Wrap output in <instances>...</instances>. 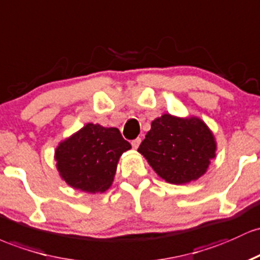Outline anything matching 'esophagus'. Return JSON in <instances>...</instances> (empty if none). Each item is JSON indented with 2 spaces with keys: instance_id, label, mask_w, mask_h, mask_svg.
<instances>
[{
  "instance_id": "1",
  "label": "esophagus",
  "mask_w": 260,
  "mask_h": 260,
  "mask_svg": "<svg viewBox=\"0 0 260 260\" xmlns=\"http://www.w3.org/2000/svg\"><path fill=\"white\" fill-rule=\"evenodd\" d=\"M140 144H141V139H140V138L134 139L133 141H131V145H133V147H134V148H138Z\"/></svg>"
}]
</instances>
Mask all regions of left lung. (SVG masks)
<instances>
[{"label": "left lung", "mask_w": 260, "mask_h": 260, "mask_svg": "<svg viewBox=\"0 0 260 260\" xmlns=\"http://www.w3.org/2000/svg\"><path fill=\"white\" fill-rule=\"evenodd\" d=\"M138 151L166 182L184 184L205 173L216 144L200 119L165 114L152 121Z\"/></svg>", "instance_id": "left-lung-1"}]
</instances>
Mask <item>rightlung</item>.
<instances>
[{
  "label": "right lung",
  "instance_id": "right-lung-1",
  "mask_svg": "<svg viewBox=\"0 0 260 260\" xmlns=\"http://www.w3.org/2000/svg\"><path fill=\"white\" fill-rule=\"evenodd\" d=\"M130 148L116 127L87 124L61 142L55 159L67 184L88 193H103L112 185L119 157Z\"/></svg>",
  "mask_w": 260,
  "mask_h": 260
}]
</instances>
